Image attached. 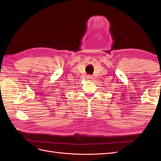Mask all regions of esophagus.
<instances>
[{"mask_svg": "<svg viewBox=\"0 0 161 161\" xmlns=\"http://www.w3.org/2000/svg\"><path fill=\"white\" fill-rule=\"evenodd\" d=\"M86 79H88V80H93V78H92V76L89 75V76H86Z\"/></svg>", "mask_w": 161, "mask_h": 161, "instance_id": "esophagus-1", "label": "esophagus"}]
</instances>
